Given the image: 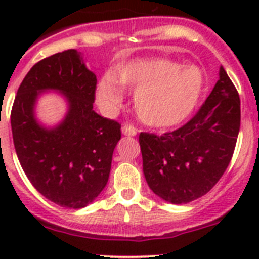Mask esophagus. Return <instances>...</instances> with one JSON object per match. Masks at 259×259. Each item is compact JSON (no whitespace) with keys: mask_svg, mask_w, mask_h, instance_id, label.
<instances>
[{"mask_svg":"<svg viewBox=\"0 0 259 259\" xmlns=\"http://www.w3.org/2000/svg\"><path fill=\"white\" fill-rule=\"evenodd\" d=\"M122 134L124 135V136H136L137 130L130 124H124L122 127Z\"/></svg>","mask_w":259,"mask_h":259,"instance_id":"obj_1","label":"esophagus"}]
</instances>
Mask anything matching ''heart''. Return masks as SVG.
<instances>
[{"label": "heart", "mask_w": 259, "mask_h": 259, "mask_svg": "<svg viewBox=\"0 0 259 259\" xmlns=\"http://www.w3.org/2000/svg\"><path fill=\"white\" fill-rule=\"evenodd\" d=\"M205 87V74L196 65L182 66L166 58H139L119 65L100 79L96 98L104 111L115 113L125 91L135 93V109L144 123L170 127L188 118Z\"/></svg>", "instance_id": "1"}]
</instances>
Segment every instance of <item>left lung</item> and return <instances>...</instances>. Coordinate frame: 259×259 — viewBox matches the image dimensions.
<instances>
[{
    "instance_id": "left-lung-1",
    "label": "left lung",
    "mask_w": 259,
    "mask_h": 259,
    "mask_svg": "<svg viewBox=\"0 0 259 259\" xmlns=\"http://www.w3.org/2000/svg\"><path fill=\"white\" fill-rule=\"evenodd\" d=\"M240 118L239 93L221 66L219 80L188 123L162 136L148 132L139 136L149 188L175 205L206 194L230 164Z\"/></svg>"
}]
</instances>
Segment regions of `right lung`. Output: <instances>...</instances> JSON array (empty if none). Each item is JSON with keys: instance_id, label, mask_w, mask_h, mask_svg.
Returning <instances> with one entry per match:
<instances>
[{"instance_id": "add662e5", "label": "right lung", "mask_w": 259, "mask_h": 259, "mask_svg": "<svg viewBox=\"0 0 259 259\" xmlns=\"http://www.w3.org/2000/svg\"><path fill=\"white\" fill-rule=\"evenodd\" d=\"M97 79L75 49L37 62L23 79L11 109L18 159L32 185L59 206L81 209L107 184L120 124L93 110ZM54 90L68 102L61 123L45 127L35 119L41 93Z\"/></svg>"}]
</instances>
